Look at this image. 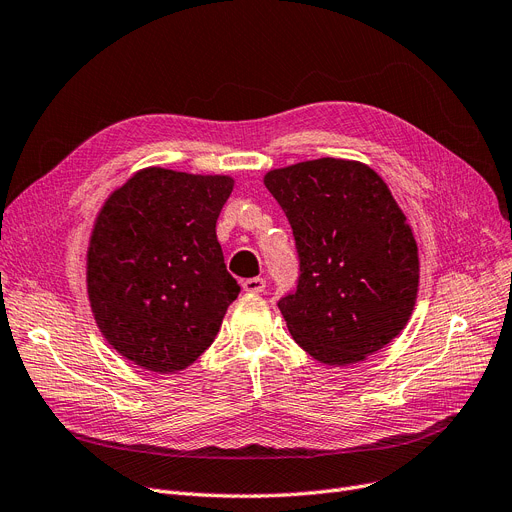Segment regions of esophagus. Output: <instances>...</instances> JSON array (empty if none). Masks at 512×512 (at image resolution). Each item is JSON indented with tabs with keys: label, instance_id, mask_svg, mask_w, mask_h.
<instances>
[{
	"label": "esophagus",
	"instance_id": "1",
	"mask_svg": "<svg viewBox=\"0 0 512 512\" xmlns=\"http://www.w3.org/2000/svg\"><path fill=\"white\" fill-rule=\"evenodd\" d=\"M241 285H243V289L250 291V294H262L264 287H266V281H264V277H250V279L243 281Z\"/></svg>",
	"mask_w": 512,
	"mask_h": 512
}]
</instances>
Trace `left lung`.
I'll return each mask as SVG.
<instances>
[{"mask_svg":"<svg viewBox=\"0 0 512 512\" xmlns=\"http://www.w3.org/2000/svg\"><path fill=\"white\" fill-rule=\"evenodd\" d=\"M264 185L296 239L298 283L277 306L298 346L346 367L392 342L415 308L419 254L383 179L319 158L271 170Z\"/></svg>","mask_w":512,"mask_h":512,"instance_id":"1","label":"left lung"}]
</instances>
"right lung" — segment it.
<instances>
[{"instance_id": "obj_1", "label": "right lung", "mask_w": 512, "mask_h": 512, "mask_svg": "<svg viewBox=\"0 0 512 512\" xmlns=\"http://www.w3.org/2000/svg\"><path fill=\"white\" fill-rule=\"evenodd\" d=\"M229 177L143 168L106 200L87 252V291L108 344L154 373L198 360L241 287L216 221Z\"/></svg>"}]
</instances>
